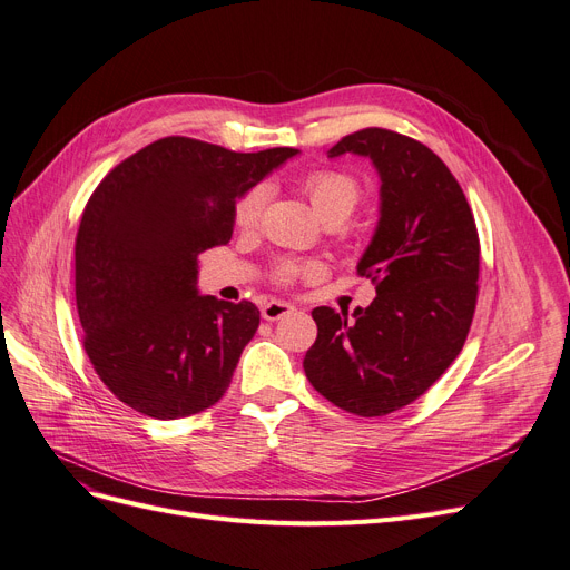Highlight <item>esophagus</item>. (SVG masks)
I'll return each instance as SVG.
<instances>
[{
	"instance_id": "34e87169",
	"label": "esophagus",
	"mask_w": 570,
	"mask_h": 570,
	"mask_svg": "<svg viewBox=\"0 0 570 570\" xmlns=\"http://www.w3.org/2000/svg\"><path fill=\"white\" fill-rule=\"evenodd\" d=\"M293 312H295V307L291 303H286V301H269V303H265L261 307V314L267 321H279V318H284V316H288Z\"/></svg>"
}]
</instances>
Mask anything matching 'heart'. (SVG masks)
I'll return each instance as SVG.
<instances>
[{
    "label": "heart",
    "instance_id": "b5f03b06",
    "mask_svg": "<svg viewBox=\"0 0 570 570\" xmlns=\"http://www.w3.org/2000/svg\"><path fill=\"white\" fill-rule=\"evenodd\" d=\"M305 190L321 220L333 218V216H350L361 197L358 184L352 177L342 175V171H316V175L307 177ZM263 205H265V188H254L246 193L235 207V224L242 230L254 228L261 218ZM305 269L314 272L316 265H307ZM298 272H301V265L282 263L277 269V277L282 282H288L298 275Z\"/></svg>",
    "mask_w": 570,
    "mask_h": 570
}]
</instances>
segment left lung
<instances>
[{"label": "left lung", "instance_id": "left-lung-1", "mask_svg": "<svg viewBox=\"0 0 570 570\" xmlns=\"http://www.w3.org/2000/svg\"><path fill=\"white\" fill-rule=\"evenodd\" d=\"M344 154L373 163L380 218L356 265L377 284L352 318L314 307L316 342L303 367L333 405L382 416L416 401L459 356L475 314L480 239L459 181L429 146L365 128L340 139Z\"/></svg>", "mask_w": 570, "mask_h": 570}]
</instances>
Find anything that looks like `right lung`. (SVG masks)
Here are the masks:
<instances>
[{"label": "right lung", "instance_id": "obj_1", "mask_svg": "<svg viewBox=\"0 0 570 570\" xmlns=\"http://www.w3.org/2000/svg\"><path fill=\"white\" fill-rule=\"evenodd\" d=\"M298 148L235 154L165 137L114 167L77 235V307L95 373L154 419L226 393L261 312L197 288V256L233 237L235 205Z\"/></svg>", "mask_w": 570, "mask_h": 570}]
</instances>
